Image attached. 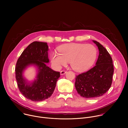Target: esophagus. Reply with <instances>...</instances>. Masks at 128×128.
Returning a JSON list of instances; mask_svg holds the SVG:
<instances>
[{
	"mask_svg": "<svg viewBox=\"0 0 128 128\" xmlns=\"http://www.w3.org/2000/svg\"><path fill=\"white\" fill-rule=\"evenodd\" d=\"M66 70H61V71H60V74H61V75H64V74H65L66 73Z\"/></svg>",
	"mask_w": 128,
	"mask_h": 128,
	"instance_id": "obj_1",
	"label": "esophagus"
}]
</instances>
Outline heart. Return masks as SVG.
I'll return each instance as SVG.
<instances>
[{"mask_svg": "<svg viewBox=\"0 0 128 128\" xmlns=\"http://www.w3.org/2000/svg\"><path fill=\"white\" fill-rule=\"evenodd\" d=\"M59 52H52L50 54V60L54 67L59 69L70 62L71 67L78 71L90 68L97 56L96 48L90 44H64L59 48Z\"/></svg>", "mask_w": 128, "mask_h": 128, "instance_id": "heart-1", "label": "heart"}]
</instances>
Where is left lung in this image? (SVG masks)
<instances>
[{"mask_svg": "<svg viewBox=\"0 0 128 128\" xmlns=\"http://www.w3.org/2000/svg\"><path fill=\"white\" fill-rule=\"evenodd\" d=\"M99 50L96 65L86 72L76 76L75 86L78 93L86 98L102 96L110 88L114 72L112 59L106 49L93 40Z\"/></svg>", "mask_w": 128, "mask_h": 128, "instance_id": "8db88e82", "label": "left lung"}]
</instances>
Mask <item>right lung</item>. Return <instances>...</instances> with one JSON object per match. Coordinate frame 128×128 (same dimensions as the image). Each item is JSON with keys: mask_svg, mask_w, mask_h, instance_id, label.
<instances>
[{"mask_svg": "<svg viewBox=\"0 0 128 128\" xmlns=\"http://www.w3.org/2000/svg\"><path fill=\"white\" fill-rule=\"evenodd\" d=\"M48 46L46 42H34L23 52L18 59L15 68L16 78L18 88L27 99L40 102L50 98L55 88L60 73L47 66L49 62ZM33 64L39 68L37 79L28 85L23 78L24 70L29 64Z\"/></svg>", "mask_w": 128, "mask_h": 128, "instance_id": "right-lung-1", "label": "right lung"}]
</instances>
